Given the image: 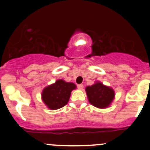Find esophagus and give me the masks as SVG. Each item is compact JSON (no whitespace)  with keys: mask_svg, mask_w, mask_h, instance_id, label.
I'll use <instances>...</instances> for the list:
<instances>
[{"mask_svg":"<svg viewBox=\"0 0 150 150\" xmlns=\"http://www.w3.org/2000/svg\"><path fill=\"white\" fill-rule=\"evenodd\" d=\"M78 88L81 89H81L83 88V84H79V85H78Z\"/></svg>","mask_w":150,"mask_h":150,"instance_id":"34e87169","label":"esophagus"}]
</instances>
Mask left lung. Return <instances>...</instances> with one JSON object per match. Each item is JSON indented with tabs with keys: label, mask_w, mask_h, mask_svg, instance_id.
I'll return each mask as SVG.
<instances>
[{
	"label": "left lung",
	"mask_w": 150,
	"mask_h": 150,
	"mask_svg": "<svg viewBox=\"0 0 150 150\" xmlns=\"http://www.w3.org/2000/svg\"><path fill=\"white\" fill-rule=\"evenodd\" d=\"M89 102L98 108H106L112 103L115 98V91L112 88L104 86L99 81L86 88Z\"/></svg>",
	"instance_id": "obj_1"
}]
</instances>
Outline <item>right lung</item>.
<instances>
[{
    "label": "right lung",
    "mask_w": 150,
    "mask_h": 150,
    "mask_svg": "<svg viewBox=\"0 0 150 150\" xmlns=\"http://www.w3.org/2000/svg\"><path fill=\"white\" fill-rule=\"evenodd\" d=\"M75 88L76 86L73 83H67L59 79L43 89L41 93L42 100L48 108L58 110L67 104L71 92Z\"/></svg>",
    "instance_id": "1"
}]
</instances>
